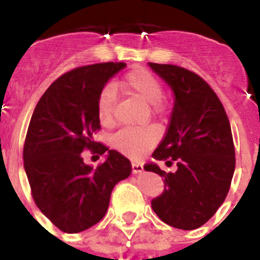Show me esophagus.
Masks as SVG:
<instances>
[{
  "instance_id": "34e87169",
  "label": "esophagus",
  "mask_w": 260,
  "mask_h": 260,
  "mask_svg": "<svg viewBox=\"0 0 260 260\" xmlns=\"http://www.w3.org/2000/svg\"><path fill=\"white\" fill-rule=\"evenodd\" d=\"M132 169H133V173H141L143 171V165L139 164V162H132Z\"/></svg>"
}]
</instances>
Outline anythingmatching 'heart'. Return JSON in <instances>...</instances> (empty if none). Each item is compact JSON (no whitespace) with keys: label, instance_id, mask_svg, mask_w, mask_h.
Instances as JSON below:
<instances>
[{"label":"heart","instance_id":"b5f03b06","mask_svg":"<svg viewBox=\"0 0 260 260\" xmlns=\"http://www.w3.org/2000/svg\"><path fill=\"white\" fill-rule=\"evenodd\" d=\"M121 86L128 92L142 99L147 104H160L162 98V87L160 80L144 69H134L128 71L121 80ZM116 104V91L113 86H107L98 98V114L103 125H109L113 119V109ZM157 139V133L153 127L122 128L113 138V147L119 152L128 156H141Z\"/></svg>","mask_w":260,"mask_h":260}]
</instances>
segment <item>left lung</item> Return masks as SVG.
<instances>
[{
  "label": "left lung",
  "instance_id": "obj_1",
  "mask_svg": "<svg viewBox=\"0 0 260 260\" xmlns=\"http://www.w3.org/2000/svg\"><path fill=\"white\" fill-rule=\"evenodd\" d=\"M148 66L174 95L167 134L152 157L177 165L168 173L156 162L144 165L164 181V191L151 206L165 224L192 231L215 215L231 187L236 168L231 125L219 98L199 75L174 65Z\"/></svg>",
  "mask_w": 260,
  "mask_h": 260
}]
</instances>
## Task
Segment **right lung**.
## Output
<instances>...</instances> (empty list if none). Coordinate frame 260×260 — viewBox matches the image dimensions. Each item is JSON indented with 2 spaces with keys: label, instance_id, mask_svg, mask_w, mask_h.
I'll return each instance as SVG.
<instances>
[{
  "label": "right lung",
  "instance_id": "obj_1",
  "mask_svg": "<svg viewBox=\"0 0 260 260\" xmlns=\"http://www.w3.org/2000/svg\"><path fill=\"white\" fill-rule=\"evenodd\" d=\"M125 68V62H105L69 71L50 84L29 121L23 160L32 197L39 210L66 233L98 224L116 183L132 173L128 158L92 138L100 128L99 95ZM87 148L108 153L96 170L84 164L81 152Z\"/></svg>",
  "mask_w": 260,
  "mask_h": 260
}]
</instances>
